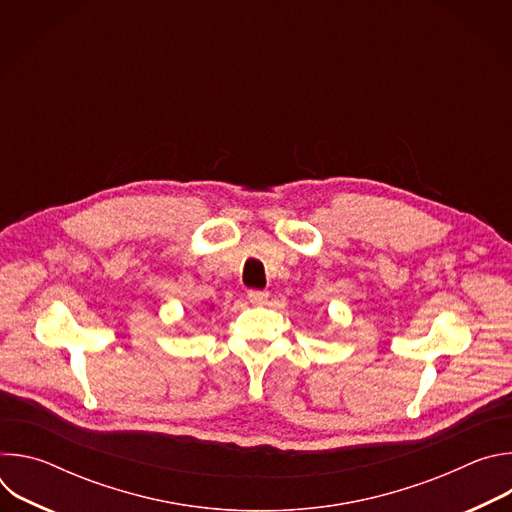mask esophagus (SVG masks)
<instances>
[{
    "mask_svg": "<svg viewBox=\"0 0 512 512\" xmlns=\"http://www.w3.org/2000/svg\"><path fill=\"white\" fill-rule=\"evenodd\" d=\"M247 298H249V302L255 304V306H263V304H267L269 294H267V291H261V289H249V291H247Z\"/></svg>",
    "mask_w": 512,
    "mask_h": 512,
    "instance_id": "1",
    "label": "esophagus"
}]
</instances>
